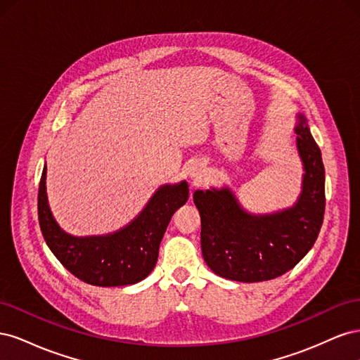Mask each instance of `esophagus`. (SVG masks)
Returning a JSON list of instances; mask_svg holds the SVG:
<instances>
[{"instance_id":"obj_1","label":"esophagus","mask_w":360,"mask_h":360,"mask_svg":"<svg viewBox=\"0 0 360 360\" xmlns=\"http://www.w3.org/2000/svg\"><path fill=\"white\" fill-rule=\"evenodd\" d=\"M188 174H189V177L192 180H195V181L201 180L205 176V165H204V163H201V162H195L193 165L189 167Z\"/></svg>"}]
</instances>
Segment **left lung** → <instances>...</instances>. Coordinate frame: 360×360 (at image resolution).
Instances as JSON below:
<instances>
[{"label": "left lung", "mask_w": 360, "mask_h": 360, "mask_svg": "<svg viewBox=\"0 0 360 360\" xmlns=\"http://www.w3.org/2000/svg\"><path fill=\"white\" fill-rule=\"evenodd\" d=\"M294 132L303 177L297 201L288 209L250 213L228 186L193 192L202 257L217 276L238 282L275 279L296 266L317 240L326 205L321 151L303 114H297Z\"/></svg>", "instance_id": "8db88e82"}]
</instances>
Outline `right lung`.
Wrapping results in <instances>:
<instances>
[{"label": "right lung", "mask_w": 360, "mask_h": 360, "mask_svg": "<svg viewBox=\"0 0 360 360\" xmlns=\"http://www.w3.org/2000/svg\"><path fill=\"white\" fill-rule=\"evenodd\" d=\"M188 198V181L163 184L138 216L120 230L102 236H72L51 212L45 162L39 184V224L52 254L76 278L97 287L132 285L155 269L171 217Z\"/></svg>", "instance_id": "add662e5"}]
</instances>
